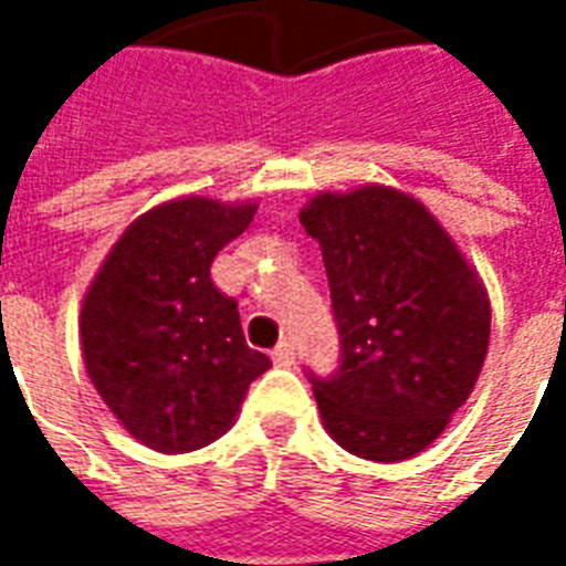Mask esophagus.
Returning a JSON list of instances; mask_svg holds the SVG:
<instances>
[{"label":"esophagus","mask_w":566,"mask_h":566,"mask_svg":"<svg viewBox=\"0 0 566 566\" xmlns=\"http://www.w3.org/2000/svg\"><path fill=\"white\" fill-rule=\"evenodd\" d=\"M293 358H296V353H293L291 340H282V344L273 349V361L279 364V367H291Z\"/></svg>","instance_id":"obj_1"}]
</instances>
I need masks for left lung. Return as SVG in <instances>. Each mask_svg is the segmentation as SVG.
Listing matches in <instances>:
<instances>
[{"instance_id":"left-lung-1","label":"left lung","mask_w":566,"mask_h":566,"mask_svg":"<svg viewBox=\"0 0 566 566\" xmlns=\"http://www.w3.org/2000/svg\"><path fill=\"white\" fill-rule=\"evenodd\" d=\"M326 261L340 367L311 376L337 447L396 464L429 447L473 394L491 300L443 226L402 190L317 193L300 211Z\"/></svg>"}]
</instances>
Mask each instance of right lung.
I'll return each instance as SVG.
<instances>
[{
	"label": "right lung",
	"mask_w": 566,
	"mask_h": 566,
	"mask_svg": "<svg viewBox=\"0 0 566 566\" xmlns=\"http://www.w3.org/2000/svg\"><path fill=\"white\" fill-rule=\"evenodd\" d=\"M255 202L185 196L140 213L114 243L82 302V355L93 387L126 431L167 455L231 429L270 358L249 349L238 302L211 264L247 231Z\"/></svg>",
	"instance_id": "obj_1"
}]
</instances>
